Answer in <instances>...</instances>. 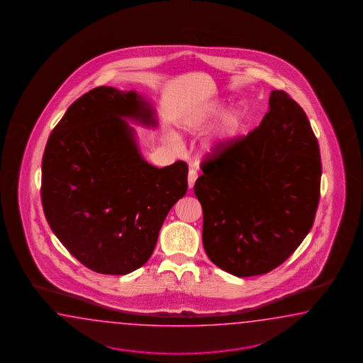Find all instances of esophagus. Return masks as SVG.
Returning a JSON list of instances; mask_svg holds the SVG:
<instances>
[{"label": "esophagus", "mask_w": 363, "mask_h": 363, "mask_svg": "<svg viewBox=\"0 0 363 363\" xmlns=\"http://www.w3.org/2000/svg\"><path fill=\"white\" fill-rule=\"evenodd\" d=\"M198 178V172L195 169L189 170V176H187V181H189V189H193L194 184Z\"/></svg>", "instance_id": "34e87169"}]
</instances>
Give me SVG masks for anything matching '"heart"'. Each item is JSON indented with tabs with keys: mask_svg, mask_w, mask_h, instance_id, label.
Here are the masks:
<instances>
[{
	"mask_svg": "<svg viewBox=\"0 0 363 363\" xmlns=\"http://www.w3.org/2000/svg\"><path fill=\"white\" fill-rule=\"evenodd\" d=\"M225 103L223 100L206 105L199 111L187 114L181 122V129L189 134H199L210 128L224 111ZM249 121V109L246 105L237 104L229 108L218 118L216 126L201 143V152L210 157H216L225 153L237 142L242 131L246 128Z\"/></svg>",
	"mask_w": 363,
	"mask_h": 363,
	"instance_id": "b5f03b06",
	"label": "heart"
}]
</instances>
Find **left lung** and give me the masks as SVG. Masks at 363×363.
Masks as SVG:
<instances>
[{
	"label": "left lung",
	"mask_w": 363,
	"mask_h": 363,
	"mask_svg": "<svg viewBox=\"0 0 363 363\" xmlns=\"http://www.w3.org/2000/svg\"><path fill=\"white\" fill-rule=\"evenodd\" d=\"M201 170L194 193L203 210L204 250L228 274L272 271L310 232L320 151L306 113L284 91H271L258 128Z\"/></svg>",
	"instance_id": "left-lung-1"
}]
</instances>
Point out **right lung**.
<instances>
[{"instance_id":"1","label":"right lung","mask_w":363,"mask_h":363,"mask_svg":"<svg viewBox=\"0 0 363 363\" xmlns=\"http://www.w3.org/2000/svg\"><path fill=\"white\" fill-rule=\"evenodd\" d=\"M130 121L156 129V111L137 91L97 87L69 106L41 162L49 226L89 269L128 274L152 255L170 208L187 191V165L147 162Z\"/></svg>"}]
</instances>
